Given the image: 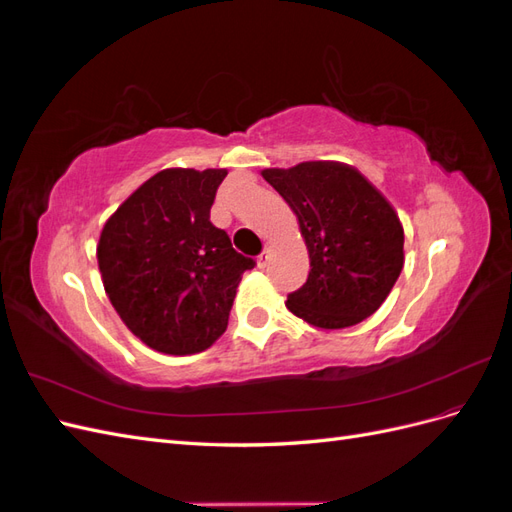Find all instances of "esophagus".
Masks as SVG:
<instances>
[{"mask_svg":"<svg viewBox=\"0 0 512 512\" xmlns=\"http://www.w3.org/2000/svg\"><path fill=\"white\" fill-rule=\"evenodd\" d=\"M269 258H271V245H265V250H262V252L258 254V258H256L258 267L265 269V267L269 265Z\"/></svg>","mask_w":512,"mask_h":512,"instance_id":"esophagus-1","label":"esophagus"}]
</instances>
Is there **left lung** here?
<instances>
[{"instance_id": "8db88e82", "label": "left lung", "mask_w": 512, "mask_h": 512, "mask_svg": "<svg viewBox=\"0 0 512 512\" xmlns=\"http://www.w3.org/2000/svg\"><path fill=\"white\" fill-rule=\"evenodd\" d=\"M297 213L309 252L307 282L286 307L318 329H348L389 297L404 267V228L395 209L359 170L303 162L262 170Z\"/></svg>"}]
</instances>
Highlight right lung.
<instances>
[{"label":"right lung","mask_w":512,"mask_h":512,"mask_svg":"<svg viewBox=\"0 0 512 512\" xmlns=\"http://www.w3.org/2000/svg\"><path fill=\"white\" fill-rule=\"evenodd\" d=\"M224 168H166L147 179L102 228L98 267L126 327L164 354L207 350L228 327L245 271L209 220Z\"/></svg>","instance_id":"1"}]
</instances>
